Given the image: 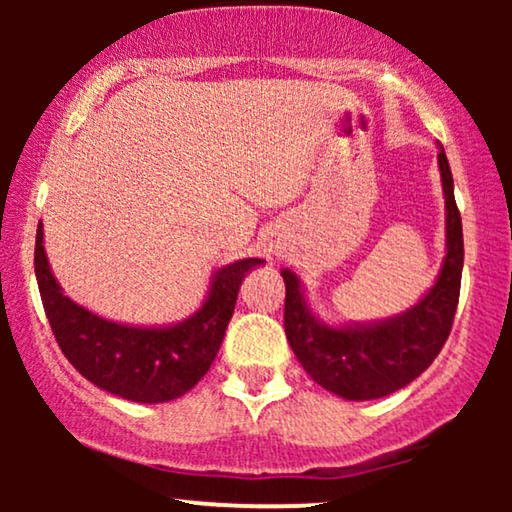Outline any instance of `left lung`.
Here are the masks:
<instances>
[{
  "label": "left lung",
  "instance_id": "8db88e82",
  "mask_svg": "<svg viewBox=\"0 0 512 512\" xmlns=\"http://www.w3.org/2000/svg\"><path fill=\"white\" fill-rule=\"evenodd\" d=\"M438 170L445 195L447 254L436 284L410 310L373 324L328 326L307 305L296 272L282 270L284 331L293 354L314 382L347 401H373L403 389L431 366L452 331L464 268V233L443 146Z\"/></svg>",
  "mask_w": 512,
  "mask_h": 512
}]
</instances>
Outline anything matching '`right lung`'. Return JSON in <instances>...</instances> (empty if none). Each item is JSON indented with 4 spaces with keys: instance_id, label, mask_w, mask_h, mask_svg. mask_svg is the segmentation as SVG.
I'll use <instances>...</instances> for the list:
<instances>
[{
    "instance_id": "obj_1",
    "label": "right lung",
    "mask_w": 512,
    "mask_h": 512,
    "mask_svg": "<svg viewBox=\"0 0 512 512\" xmlns=\"http://www.w3.org/2000/svg\"><path fill=\"white\" fill-rule=\"evenodd\" d=\"M261 258H242L212 275L205 303L172 326H128L93 314L62 293L37 228L34 272L48 324L67 361L109 394L135 403H165L184 396L212 366L235 312L237 291Z\"/></svg>"
}]
</instances>
